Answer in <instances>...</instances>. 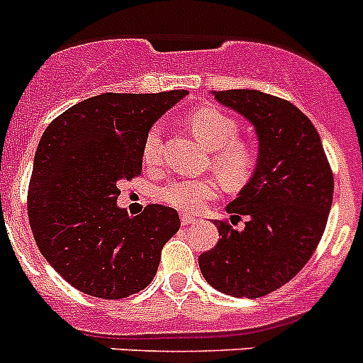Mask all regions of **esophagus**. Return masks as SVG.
<instances>
[{"instance_id":"1","label":"esophagus","mask_w":363,"mask_h":363,"mask_svg":"<svg viewBox=\"0 0 363 363\" xmlns=\"http://www.w3.org/2000/svg\"><path fill=\"white\" fill-rule=\"evenodd\" d=\"M194 223H196V218H192V216H187V214H182V225H184V227L194 225Z\"/></svg>"}]
</instances>
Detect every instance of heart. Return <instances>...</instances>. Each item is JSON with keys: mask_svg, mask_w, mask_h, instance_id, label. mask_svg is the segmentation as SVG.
<instances>
[{"mask_svg": "<svg viewBox=\"0 0 363 363\" xmlns=\"http://www.w3.org/2000/svg\"><path fill=\"white\" fill-rule=\"evenodd\" d=\"M187 124L192 135L211 151V167L225 187L239 189L248 184L257 165V155L250 144L238 140L235 118L214 106H203L189 115ZM142 158L147 165H156L162 160V128L158 124L145 135ZM218 192V184L211 178L172 179L158 189V198L178 211L196 212Z\"/></svg>", "mask_w": 363, "mask_h": 363, "instance_id": "b5f03b06", "label": "heart"}]
</instances>
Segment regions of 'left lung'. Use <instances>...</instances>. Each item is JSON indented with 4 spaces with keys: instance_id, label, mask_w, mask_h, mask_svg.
Here are the masks:
<instances>
[{
    "instance_id": "obj_1",
    "label": "left lung",
    "mask_w": 363,
    "mask_h": 363,
    "mask_svg": "<svg viewBox=\"0 0 363 363\" xmlns=\"http://www.w3.org/2000/svg\"><path fill=\"white\" fill-rule=\"evenodd\" d=\"M225 108L254 125L257 165L238 198L227 205L232 224L247 216L245 228L214 221L221 239L199 255V270L218 291L259 298L295 277L324 234L333 172L311 121L291 102L257 91H214Z\"/></svg>"
}]
</instances>
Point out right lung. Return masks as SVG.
Wrapping results in <instances>:
<instances>
[{"instance_id": "right-lung-1", "label": "right lung", "mask_w": 363, "mask_h": 363, "mask_svg": "<svg viewBox=\"0 0 363 363\" xmlns=\"http://www.w3.org/2000/svg\"><path fill=\"white\" fill-rule=\"evenodd\" d=\"M102 93L66 109L43 133L28 185V219L43 257L91 297L125 298L151 284L179 216L116 205L118 184L142 172V145L160 116L187 95Z\"/></svg>"}]
</instances>
